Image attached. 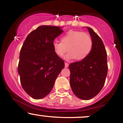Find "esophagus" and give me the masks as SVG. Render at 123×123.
Masks as SVG:
<instances>
[{"label":"esophagus","mask_w":123,"mask_h":123,"mask_svg":"<svg viewBox=\"0 0 123 123\" xmlns=\"http://www.w3.org/2000/svg\"><path fill=\"white\" fill-rule=\"evenodd\" d=\"M68 66H69L68 63L67 62L65 63V68H68Z\"/></svg>","instance_id":"esophagus-1"}]
</instances>
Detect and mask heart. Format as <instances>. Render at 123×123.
I'll return each instance as SVG.
<instances>
[{
	"instance_id": "heart-1",
	"label": "heart",
	"mask_w": 123,
	"mask_h": 123,
	"mask_svg": "<svg viewBox=\"0 0 123 123\" xmlns=\"http://www.w3.org/2000/svg\"><path fill=\"white\" fill-rule=\"evenodd\" d=\"M53 50L59 57H63L68 51L66 60L75 58L81 61L87 58L91 53L93 47L91 37L87 33L81 31H70L61 37V43L54 42Z\"/></svg>"
}]
</instances>
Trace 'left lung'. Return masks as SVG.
<instances>
[{"instance_id": "1", "label": "left lung", "mask_w": 123, "mask_h": 123, "mask_svg": "<svg viewBox=\"0 0 123 123\" xmlns=\"http://www.w3.org/2000/svg\"><path fill=\"white\" fill-rule=\"evenodd\" d=\"M88 30L93 42L91 53L86 58L69 66L73 92L84 100L92 99L101 91L108 69L106 51L102 40L91 28L88 27Z\"/></svg>"}]
</instances>
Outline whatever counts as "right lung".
<instances>
[{
  "mask_svg": "<svg viewBox=\"0 0 123 123\" xmlns=\"http://www.w3.org/2000/svg\"><path fill=\"white\" fill-rule=\"evenodd\" d=\"M62 32L58 26L42 25L28 35L21 47L18 72L22 88L33 99L47 95L64 68V61L55 54L53 46Z\"/></svg>",
  "mask_w": 123,
  "mask_h": 123,
  "instance_id": "obj_1",
  "label": "right lung"
}]
</instances>
